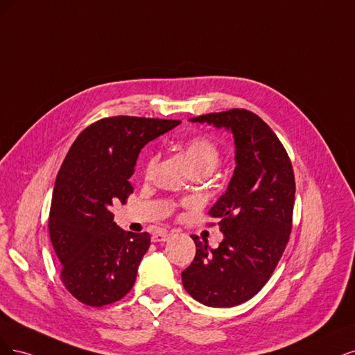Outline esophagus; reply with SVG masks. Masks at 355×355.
Returning <instances> with one entry per match:
<instances>
[{"label":"esophagus","mask_w":355,"mask_h":355,"mask_svg":"<svg viewBox=\"0 0 355 355\" xmlns=\"http://www.w3.org/2000/svg\"><path fill=\"white\" fill-rule=\"evenodd\" d=\"M168 237H169V233L168 232H165V230H159V232H156V233H153V236H152V242H166L168 240Z\"/></svg>","instance_id":"esophagus-1"}]
</instances>
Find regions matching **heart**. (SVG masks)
Masks as SVG:
<instances>
[{
    "label": "heart",
    "mask_w": 355,
    "mask_h": 355,
    "mask_svg": "<svg viewBox=\"0 0 355 355\" xmlns=\"http://www.w3.org/2000/svg\"><path fill=\"white\" fill-rule=\"evenodd\" d=\"M182 156L191 173H200L209 175L212 171L218 166L221 161L220 147L216 146L214 140L205 135H194L181 146ZM155 165V157H150L146 162L144 173L148 174Z\"/></svg>",
    "instance_id": "obj_1"
}]
</instances>
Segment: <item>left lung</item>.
<instances>
[{
    "instance_id": "left-lung-1",
    "label": "left lung",
    "mask_w": 355,
    "mask_h": 355,
    "mask_svg": "<svg viewBox=\"0 0 355 355\" xmlns=\"http://www.w3.org/2000/svg\"><path fill=\"white\" fill-rule=\"evenodd\" d=\"M190 121L232 130L237 165L227 191L208 212L218 218L224 240L211 249L191 236L196 255L181 272L182 286L203 305L236 306L264 288L289 242L293 168L279 137L254 112L230 109Z\"/></svg>"
}]
</instances>
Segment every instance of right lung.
<instances>
[{"mask_svg": "<svg viewBox=\"0 0 355 355\" xmlns=\"http://www.w3.org/2000/svg\"><path fill=\"white\" fill-rule=\"evenodd\" d=\"M180 121L110 116L76 137L55 178L49 216L60 280L89 306L122 300L134 286L137 268L150 246V234L125 232L113 221V205L134 191L141 148Z\"/></svg>", "mask_w": 355, "mask_h": 355, "instance_id": "add662e5", "label": "right lung"}]
</instances>
